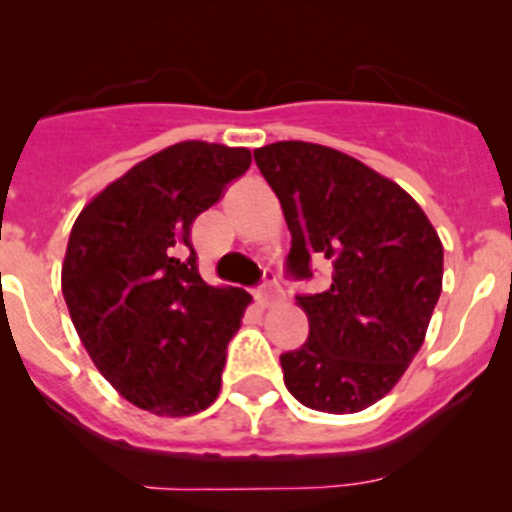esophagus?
<instances>
[{
    "label": "esophagus",
    "instance_id": "34e87169",
    "mask_svg": "<svg viewBox=\"0 0 512 512\" xmlns=\"http://www.w3.org/2000/svg\"><path fill=\"white\" fill-rule=\"evenodd\" d=\"M280 297H282V289L277 287L275 275H270V272H267V282H265V287L257 292V302H260L262 307H272L275 302H280Z\"/></svg>",
    "mask_w": 512,
    "mask_h": 512
}]
</instances>
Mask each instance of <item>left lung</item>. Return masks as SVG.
<instances>
[{
	"instance_id": "left-lung-1",
	"label": "left lung",
	"mask_w": 512,
	"mask_h": 512,
	"mask_svg": "<svg viewBox=\"0 0 512 512\" xmlns=\"http://www.w3.org/2000/svg\"><path fill=\"white\" fill-rule=\"evenodd\" d=\"M255 163L282 203L287 270L332 285L299 294L309 339L280 356L289 394L307 409L356 414L384 399L421 349L443 287V245L421 205L394 180L319 143L280 141Z\"/></svg>"
}]
</instances>
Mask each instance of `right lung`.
Masks as SVG:
<instances>
[{
  "label": "right lung",
  "instance_id": "obj_1",
  "mask_svg": "<svg viewBox=\"0 0 512 512\" xmlns=\"http://www.w3.org/2000/svg\"><path fill=\"white\" fill-rule=\"evenodd\" d=\"M250 160L247 148L175 143L108 183L71 227L61 265L71 322L103 379L138 409L178 418L218 399L252 297L198 275L190 225Z\"/></svg>",
  "mask_w": 512,
  "mask_h": 512
}]
</instances>
